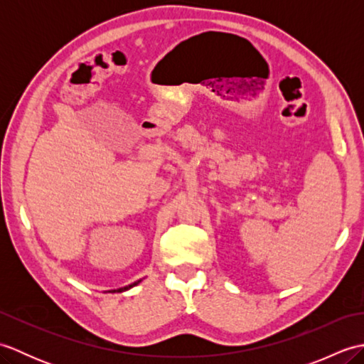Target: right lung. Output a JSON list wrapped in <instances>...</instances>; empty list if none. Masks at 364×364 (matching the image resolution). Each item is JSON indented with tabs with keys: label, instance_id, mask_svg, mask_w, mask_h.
I'll list each match as a JSON object with an SVG mask.
<instances>
[{
	"label": "right lung",
	"instance_id": "1",
	"mask_svg": "<svg viewBox=\"0 0 364 364\" xmlns=\"http://www.w3.org/2000/svg\"><path fill=\"white\" fill-rule=\"evenodd\" d=\"M137 283H141V280H137V282H134L133 284H128V286H125V288H120V289H114V291H109V292H123V291H127V289H129V288H133V286H136Z\"/></svg>",
	"mask_w": 364,
	"mask_h": 364
}]
</instances>
